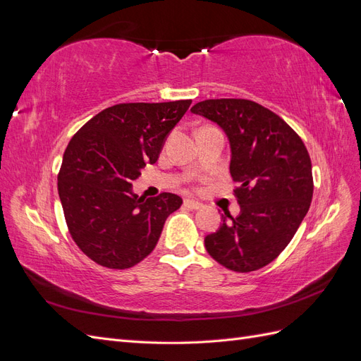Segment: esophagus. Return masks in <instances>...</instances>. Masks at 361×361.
Listing matches in <instances>:
<instances>
[{"label":"esophagus","mask_w":361,"mask_h":361,"mask_svg":"<svg viewBox=\"0 0 361 361\" xmlns=\"http://www.w3.org/2000/svg\"><path fill=\"white\" fill-rule=\"evenodd\" d=\"M183 206L188 207V209H191V211H199V209H202V207H203L202 203L194 202V200H183Z\"/></svg>","instance_id":"esophagus-1"}]
</instances>
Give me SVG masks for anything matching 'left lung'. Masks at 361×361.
Here are the masks:
<instances>
[{"label":"left lung","instance_id":"left-lung-1","mask_svg":"<svg viewBox=\"0 0 361 361\" xmlns=\"http://www.w3.org/2000/svg\"><path fill=\"white\" fill-rule=\"evenodd\" d=\"M191 111L227 134L238 182L233 194L241 206L236 218L224 212L221 227L204 238L207 253L236 272L264 268L286 248L310 207L309 152L285 120L257 102L207 99Z\"/></svg>","mask_w":361,"mask_h":361}]
</instances>
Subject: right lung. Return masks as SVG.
Segmentation results:
<instances>
[{
  "label": "right lung",
  "mask_w": 361,
  "mask_h": 361,
  "mask_svg": "<svg viewBox=\"0 0 361 361\" xmlns=\"http://www.w3.org/2000/svg\"><path fill=\"white\" fill-rule=\"evenodd\" d=\"M191 102L117 104L69 141L57 176L59 195L72 239L97 265H137L155 248L167 216L180 207L176 194L145 200L130 188L141 169L158 161L164 140Z\"/></svg>",
  "instance_id": "right-lung-1"
}]
</instances>
